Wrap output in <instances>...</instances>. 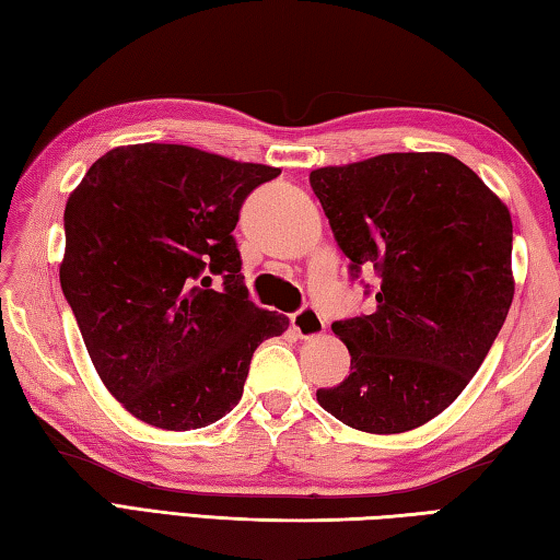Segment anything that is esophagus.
I'll return each mask as SVG.
<instances>
[{
    "label": "esophagus",
    "instance_id": "1",
    "mask_svg": "<svg viewBox=\"0 0 560 560\" xmlns=\"http://www.w3.org/2000/svg\"><path fill=\"white\" fill-rule=\"evenodd\" d=\"M292 329L298 331L300 339H312V336H319L324 331V319L314 307H302L290 316Z\"/></svg>",
    "mask_w": 560,
    "mask_h": 560
}]
</instances>
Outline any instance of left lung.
Returning a JSON list of instances; mask_svg holds the SVG:
<instances>
[{"label": "left lung", "instance_id": "obj_1", "mask_svg": "<svg viewBox=\"0 0 560 560\" xmlns=\"http://www.w3.org/2000/svg\"><path fill=\"white\" fill-rule=\"evenodd\" d=\"M310 185L351 278L363 268L380 278L373 314L331 324L351 375L316 389V402L368 434L427 424L466 389L508 319V207L448 153L319 167Z\"/></svg>", "mask_w": 560, "mask_h": 560}]
</instances>
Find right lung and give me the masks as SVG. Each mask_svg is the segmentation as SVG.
<instances>
[{
  "label": "right lung",
  "instance_id": "obj_1",
  "mask_svg": "<svg viewBox=\"0 0 560 560\" xmlns=\"http://www.w3.org/2000/svg\"><path fill=\"white\" fill-rule=\"evenodd\" d=\"M280 167L177 143L121 145L66 205L60 288L94 368L136 419L167 431L238 405L253 351L288 329L241 276L244 199Z\"/></svg>",
  "mask_w": 560,
  "mask_h": 560
}]
</instances>
